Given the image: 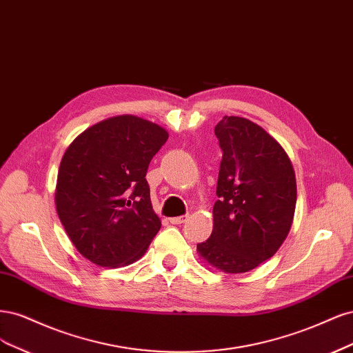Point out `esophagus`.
I'll return each mask as SVG.
<instances>
[{
    "mask_svg": "<svg viewBox=\"0 0 353 353\" xmlns=\"http://www.w3.org/2000/svg\"><path fill=\"white\" fill-rule=\"evenodd\" d=\"M188 219H189L188 215H180V217H173V219H170V223H172V224H183Z\"/></svg>",
    "mask_w": 353,
    "mask_h": 353,
    "instance_id": "esophagus-1",
    "label": "esophagus"
}]
</instances>
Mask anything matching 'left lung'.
<instances>
[{
	"instance_id": "8db88e82",
	"label": "left lung",
	"mask_w": 353,
	"mask_h": 353,
	"mask_svg": "<svg viewBox=\"0 0 353 353\" xmlns=\"http://www.w3.org/2000/svg\"><path fill=\"white\" fill-rule=\"evenodd\" d=\"M223 151L214 229L198 252L224 272H246L277 252L296 207L288 154L258 124L224 116L214 129Z\"/></svg>"
}]
</instances>
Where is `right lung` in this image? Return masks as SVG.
Wrapping results in <instances>:
<instances>
[{
	"label": "right lung",
	"mask_w": 353,
	"mask_h": 353,
	"mask_svg": "<svg viewBox=\"0 0 353 353\" xmlns=\"http://www.w3.org/2000/svg\"><path fill=\"white\" fill-rule=\"evenodd\" d=\"M167 139L155 123L119 116L94 124L67 148L57 179V212L77 251L94 264L133 263L161 229L146 172Z\"/></svg>",
	"instance_id": "add662e5"
}]
</instances>
